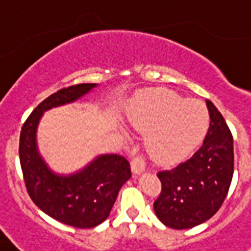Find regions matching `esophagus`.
Here are the masks:
<instances>
[{
	"label": "esophagus",
	"mask_w": 251,
	"mask_h": 251,
	"mask_svg": "<svg viewBox=\"0 0 251 251\" xmlns=\"http://www.w3.org/2000/svg\"><path fill=\"white\" fill-rule=\"evenodd\" d=\"M130 166L131 171H133L134 174H140V173H143L144 170H145V160H144L141 156H134V157L131 159Z\"/></svg>",
	"instance_id": "1"
}]
</instances>
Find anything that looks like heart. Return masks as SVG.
Instances as JSON below:
<instances>
[{
  "label": "heart",
  "instance_id": "b5f03b06",
  "mask_svg": "<svg viewBox=\"0 0 251 251\" xmlns=\"http://www.w3.org/2000/svg\"><path fill=\"white\" fill-rule=\"evenodd\" d=\"M131 125L148 131L145 147L156 162L174 163L193 151L209 126L202 101L185 99L168 89L145 92L131 115Z\"/></svg>",
  "mask_w": 251,
  "mask_h": 251
}]
</instances>
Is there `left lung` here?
Instances as JSON below:
<instances>
[{
	"label": "left lung",
	"mask_w": 251,
	"mask_h": 251,
	"mask_svg": "<svg viewBox=\"0 0 251 251\" xmlns=\"http://www.w3.org/2000/svg\"><path fill=\"white\" fill-rule=\"evenodd\" d=\"M209 129L192 157L157 173L162 190L153 202L156 216L175 229L196 227L223 205L234 174V141L223 115L211 100Z\"/></svg>",
	"instance_id": "8db88e82"
}]
</instances>
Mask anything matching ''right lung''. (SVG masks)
<instances>
[{
  "mask_svg": "<svg viewBox=\"0 0 251 251\" xmlns=\"http://www.w3.org/2000/svg\"><path fill=\"white\" fill-rule=\"evenodd\" d=\"M95 85L76 84L54 92L29 114L20 131L19 156L29 197L46 215L76 228H92L107 219L121 186L131 176L130 164L124 156L103 155L83 171L61 176L38 153L35 133L43 111L77 100Z\"/></svg>",
  "mask_w": 251,
  "mask_h": 251,
  "instance_id": "add662e5",
  "label": "right lung"
}]
</instances>
